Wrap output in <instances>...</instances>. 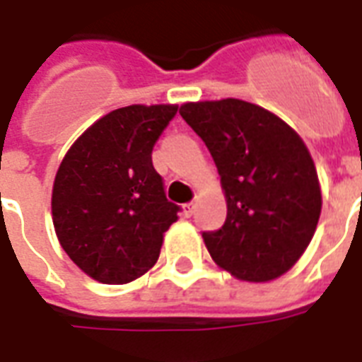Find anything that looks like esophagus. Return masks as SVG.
Listing matches in <instances>:
<instances>
[{"mask_svg": "<svg viewBox=\"0 0 362 362\" xmlns=\"http://www.w3.org/2000/svg\"><path fill=\"white\" fill-rule=\"evenodd\" d=\"M182 209H184V214L189 218L193 214V211H195V203H193V201H189V203H186V205L182 206Z\"/></svg>", "mask_w": 362, "mask_h": 362, "instance_id": "34e87169", "label": "esophagus"}]
</instances>
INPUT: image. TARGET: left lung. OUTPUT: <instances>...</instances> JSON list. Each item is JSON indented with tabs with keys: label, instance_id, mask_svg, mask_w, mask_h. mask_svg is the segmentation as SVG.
Returning <instances> with one entry per match:
<instances>
[{
	"label": "left lung",
	"instance_id": "8db88e82",
	"mask_svg": "<svg viewBox=\"0 0 362 362\" xmlns=\"http://www.w3.org/2000/svg\"><path fill=\"white\" fill-rule=\"evenodd\" d=\"M180 115L216 163L228 216L203 231L212 260L237 279L288 272L315 233L321 187L310 151L285 121L250 102H187Z\"/></svg>",
	"mask_w": 362,
	"mask_h": 362
}]
</instances>
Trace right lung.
<instances>
[{"mask_svg": "<svg viewBox=\"0 0 362 362\" xmlns=\"http://www.w3.org/2000/svg\"><path fill=\"white\" fill-rule=\"evenodd\" d=\"M178 106L119 107L71 144L52 186V224L79 269L125 285L159 258L163 233L180 206L165 195L151 151Z\"/></svg>", "mask_w": 362, "mask_h": 362, "instance_id": "obj_1", "label": "right lung"}]
</instances>
